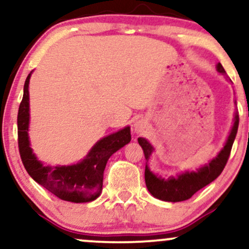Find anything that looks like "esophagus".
I'll list each match as a JSON object with an SVG mask.
<instances>
[{
  "mask_svg": "<svg viewBox=\"0 0 249 249\" xmlns=\"http://www.w3.org/2000/svg\"><path fill=\"white\" fill-rule=\"evenodd\" d=\"M133 127H134V131H136L137 133H142V131L145 130L146 125H145V123H143L142 121H137L136 123H134Z\"/></svg>",
  "mask_w": 249,
  "mask_h": 249,
  "instance_id": "esophagus-1",
  "label": "esophagus"
}]
</instances>
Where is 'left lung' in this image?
Segmentation results:
<instances>
[{
    "label": "left lung",
    "mask_w": 249,
    "mask_h": 249,
    "mask_svg": "<svg viewBox=\"0 0 249 249\" xmlns=\"http://www.w3.org/2000/svg\"><path fill=\"white\" fill-rule=\"evenodd\" d=\"M217 71L223 75H226V71L221 64L217 65ZM239 126V115L235 113L234 124L224 148L219 152V154L211 160L209 164L200 167L196 172H185L178 178H169L167 179L158 178L155 174L149 170L146 164L145 168V182L146 187L149 193L157 197L158 199L166 200V202H182V200L189 199L194 194L204 188L205 185L210 184L220 175L223 169L225 168L227 160H229L231 149L234 142L236 132ZM138 142L142 146L146 160H149V157L153 153L154 148L147 140L143 138H138Z\"/></svg>",
    "instance_id": "left-lung-1"
}]
</instances>
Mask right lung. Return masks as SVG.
Returning <instances> with one entry per match:
<instances>
[{
    "label": "right lung",
    "mask_w": 249,
    "mask_h": 249,
    "mask_svg": "<svg viewBox=\"0 0 249 249\" xmlns=\"http://www.w3.org/2000/svg\"><path fill=\"white\" fill-rule=\"evenodd\" d=\"M24 83L23 100L17 116L18 148L20 159L29 175L59 199L73 203H87L97 198L103 187V174L109 158L131 140L130 127L110 134L94 145L86 159L71 166H43L37 160L29 142V82Z\"/></svg>",
    "instance_id": "right-lung-1"
}]
</instances>
